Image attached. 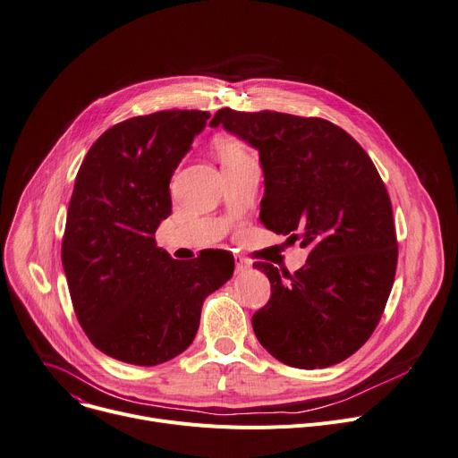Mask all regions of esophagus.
<instances>
[{"label": "esophagus", "mask_w": 458, "mask_h": 458, "mask_svg": "<svg viewBox=\"0 0 458 458\" xmlns=\"http://www.w3.org/2000/svg\"><path fill=\"white\" fill-rule=\"evenodd\" d=\"M233 259H235V270H237V272H246L248 268L252 267L250 261H248V259L242 258V256H235Z\"/></svg>", "instance_id": "obj_1"}]
</instances>
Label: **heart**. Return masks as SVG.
<instances>
[{"mask_svg":"<svg viewBox=\"0 0 458 458\" xmlns=\"http://www.w3.org/2000/svg\"><path fill=\"white\" fill-rule=\"evenodd\" d=\"M214 148H216V151H217V155H219L223 164L241 160V158H244L248 155L246 149L242 148V144L239 140H235V139H230V137L216 139Z\"/></svg>","mask_w":458,"mask_h":458,"instance_id":"heart-1","label":"heart"}]
</instances>
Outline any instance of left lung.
Wrapping results in <instances>:
<instances>
[{
  "label": "left lung",
  "mask_w": 458,
  "mask_h": 458,
  "mask_svg": "<svg viewBox=\"0 0 458 458\" xmlns=\"http://www.w3.org/2000/svg\"><path fill=\"white\" fill-rule=\"evenodd\" d=\"M210 126L259 151L261 223L310 248L294 274L254 263L272 286L252 318L259 344L298 369L347 360L377 328L398 261L391 199L370 157L347 131L314 116L223 107Z\"/></svg>",
  "instance_id": "left-lung-1"
}]
</instances>
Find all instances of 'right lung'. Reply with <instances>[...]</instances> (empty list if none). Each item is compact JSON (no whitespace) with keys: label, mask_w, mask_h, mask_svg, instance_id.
Wrapping results in <instances>:
<instances>
[{"label":"right lung","mask_w":458,"mask_h":458,"mask_svg":"<svg viewBox=\"0 0 458 458\" xmlns=\"http://www.w3.org/2000/svg\"><path fill=\"white\" fill-rule=\"evenodd\" d=\"M208 118L172 109L123 120L78 170L62 265L78 323L114 360L151 367L184 352L202 301L233 274L226 250L177 261L155 242L172 214V175Z\"/></svg>","instance_id":"right-lung-1"}]
</instances>
